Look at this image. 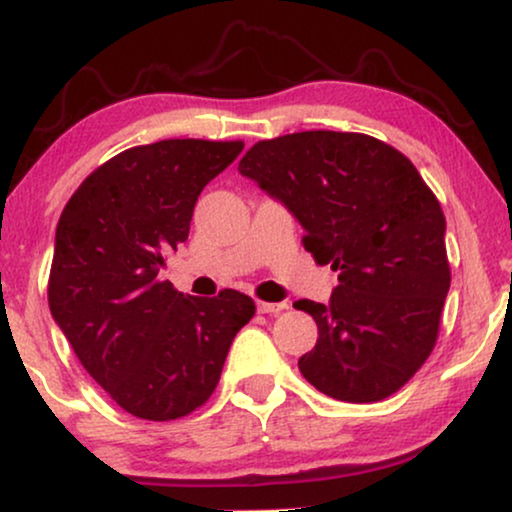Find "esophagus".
<instances>
[{
    "label": "esophagus",
    "instance_id": "esophagus-1",
    "mask_svg": "<svg viewBox=\"0 0 512 512\" xmlns=\"http://www.w3.org/2000/svg\"><path fill=\"white\" fill-rule=\"evenodd\" d=\"M256 308H258V313L277 315V313H282V310H287V303H265V301H258Z\"/></svg>",
    "mask_w": 512,
    "mask_h": 512
}]
</instances>
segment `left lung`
Wrapping results in <instances>:
<instances>
[{
    "instance_id": "obj_1",
    "label": "left lung",
    "mask_w": 512,
    "mask_h": 512,
    "mask_svg": "<svg viewBox=\"0 0 512 512\" xmlns=\"http://www.w3.org/2000/svg\"><path fill=\"white\" fill-rule=\"evenodd\" d=\"M240 174L287 204L303 247L338 270L327 305L294 303L320 329L301 374L343 402L397 393L433 353L451 282L433 190L393 145L350 131L258 141Z\"/></svg>"
}]
</instances>
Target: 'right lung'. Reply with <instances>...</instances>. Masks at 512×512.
Masks as SVG:
<instances>
[{
  "mask_svg": "<svg viewBox=\"0 0 512 512\" xmlns=\"http://www.w3.org/2000/svg\"><path fill=\"white\" fill-rule=\"evenodd\" d=\"M242 141L169 138L119 152L84 178L56 228L49 308L77 360L131 416L174 421L209 400L256 313L247 294L188 296L159 280L188 240L199 192Z\"/></svg>",
  "mask_w": 512,
  "mask_h": 512,
  "instance_id": "right-lung-1",
  "label": "right lung"
}]
</instances>
